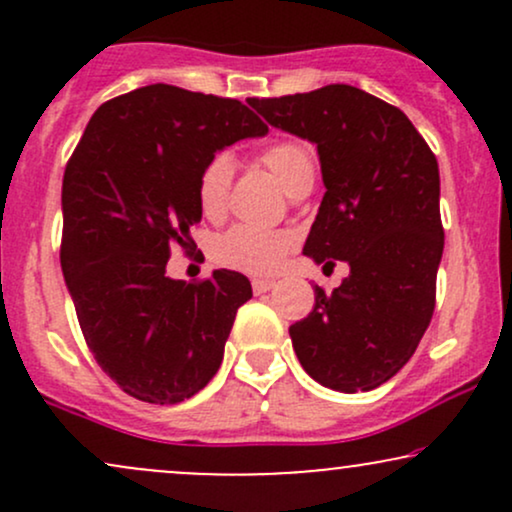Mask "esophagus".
Segmentation results:
<instances>
[{"label": "esophagus", "instance_id": "esophagus-1", "mask_svg": "<svg viewBox=\"0 0 512 512\" xmlns=\"http://www.w3.org/2000/svg\"><path fill=\"white\" fill-rule=\"evenodd\" d=\"M276 281L272 279H252V289H255V293H267L269 289H274Z\"/></svg>", "mask_w": 512, "mask_h": 512}]
</instances>
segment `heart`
<instances>
[{"label": "heart", "mask_w": 512, "mask_h": 512, "mask_svg": "<svg viewBox=\"0 0 512 512\" xmlns=\"http://www.w3.org/2000/svg\"><path fill=\"white\" fill-rule=\"evenodd\" d=\"M262 166L274 173L291 197L305 195L315 182V154L298 139H281L260 154ZM233 182V161L226 154L211 156L197 180V202L204 216L219 219L228 207ZM296 248V236L281 228H260L238 223L214 243V260L223 267L248 274H269Z\"/></svg>", "instance_id": "b5f03b06"}]
</instances>
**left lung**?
I'll list each match as a JSON object with an SVG mask.
<instances>
[{"label": "left lung", "mask_w": 512, "mask_h": 512, "mask_svg": "<svg viewBox=\"0 0 512 512\" xmlns=\"http://www.w3.org/2000/svg\"><path fill=\"white\" fill-rule=\"evenodd\" d=\"M269 125L317 144L325 197L303 252L349 264L289 327L310 378L337 392L387 383L424 337L443 257L438 161L395 105L349 84L248 98Z\"/></svg>", "instance_id": "obj_1"}]
</instances>
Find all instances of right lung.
Wrapping results in <instances>:
<instances>
[{"instance_id":"1","label":"right lung","mask_w":512,"mask_h":512,"mask_svg":"<svg viewBox=\"0 0 512 512\" xmlns=\"http://www.w3.org/2000/svg\"><path fill=\"white\" fill-rule=\"evenodd\" d=\"M267 125L236 98L168 84L110 98L91 117L62 180L60 262L79 327L127 395L178 404L221 366L248 276H166L170 248L190 250L202 219L197 180L223 146Z\"/></svg>"}]
</instances>
